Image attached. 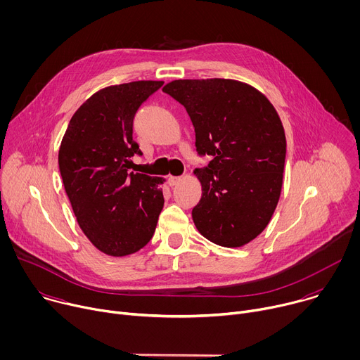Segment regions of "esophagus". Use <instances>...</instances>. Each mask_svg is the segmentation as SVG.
Returning <instances> with one entry per match:
<instances>
[{
	"label": "esophagus",
	"instance_id": "obj_1",
	"mask_svg": "<svg viewBox=\"0 0 360 360\" xmlns=\"http://www.w3.org/2000/svg\"><path fill=\"white\" fill-rule=\"evenodd\" d=\"M179 181H181V176H169L168 178V185L169 186H175Z\"/></svg>",
	"mask_w": 360,
	"mask_h": 360
}]
</instances>
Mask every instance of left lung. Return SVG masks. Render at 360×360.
<instances>
[{"mask_svg": "<svg viewBox=\"0 0 360 360\" xmlns=\"http://www.w3.org/2000/svg\"><path fill=\"white\" fill-rule=\"evenodd\" d=\"M162 91L186 110L199 157L202 196L192 210L198 231L211 242L238 248L258 236L278 205L286 138L268 98L233 79H178Z\"/></svg>", "mask_w": 360, "mask_h": 360, "instance_id": "8db88e82", "label": "left lung"}]
</instances>
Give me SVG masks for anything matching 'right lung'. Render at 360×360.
Masks as SVG:
<instances>
[{
  "label": "right lung",
  "instance_id": "add662e5",
  "mask_svg": "<svg viewBox=\"0 0 360 360\" xmlns=\"http://www.w3.org/2000/svg\"><path fill=\"white\" fill-rule=\"evenodd\" d=\"M164 85L135 81L98 91L72 115L58 164L72 211L86 238L104 253L143 248L164 208L162 178L128 172L142 155L132 138L139 107Z\"/></svg>",
  "mask_w": 360,
  "mask_h": 360
}]
</instances>
